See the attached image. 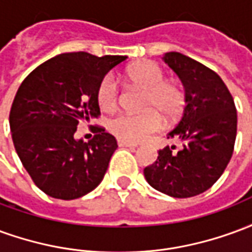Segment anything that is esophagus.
Listing matches in <instances>:
<instances>
[{
  "label": "esophagus",
  "instance_id": "1",
  "mask_svg": "<svg viewBox=\"0 0 252 252\" xmlns=\"http://www.w3.org/2000/svg\"><path fill=\"white\" fill-rule=\"evenodd\" d=\"M119 146H120V147H128V148H136L137 147V144L124 142V140H119Z\"/></svg>",
  "mask_w": 252,
  "mask_h": 252
}]
</instances>
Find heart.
I'll use <instances>...</instances> for the list:
<instances>
[{
  "mask_svg": "<svg viewBox=\"0 0 252 252\" xmlns=\"http://www.w3.org/2000/svg\"><path fill=\"white\" fill-rule=\"evenodd\" d=\"M128 81L146 90L142 113H121L109 121V131L117 139L137 143L158 131L162 119L170 121L180 115L184 108V93L177 85L166 82L162 67L154 62H140L131 66L126 72ZM119 89L112 77H105L97 88V102L106 112L117 106Z\"/></svg>",
  "mask_w": 252,
  "mask_h": 252,
  "instance_id": "b5f03b06",
  "label": "heart"
}]
</instances>
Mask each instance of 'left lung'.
I'll return each mask as SVG.
<instances>
[{"label":"left lung","mask_w":252,"mask_h":252,"mask_svg":"<svg viewBox=\"0 0 252 252\" xmlns=\"http://www.w3.org/2000/svg\"><path fill=\"white\" fill-rule=\"evenodd\" d=\"M163 61L185 88L182 119L166 135L181 146L159 150L144 177L160 193L188 198L204 193L224 173L233 153L238 115L232 95L216 72L180 52H166Z\"/></svg>","instance_id":"8db88e82"}]
</instances>
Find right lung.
Masks as SVG:
<instances>
[{"mask_svg":"<svg viewBox=\"0 0 252 252\" xmlns=\"http://www.w3.org/2000/svg\"><path fill=\"white\" fill-rule=\"evenodd\" d=\"M126 57L66 52L36 67L16 93L9 116L16 153L36 186L59 200L88 194L104 180L117 148L113 135L94 126L89 143L78 124L99 115L97 88Z\"/></svg>","mask_w":252,"mask_h":252,"instance_id":"add662e5","label":"right lung"}]
</instances>
